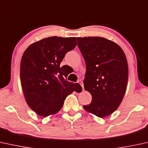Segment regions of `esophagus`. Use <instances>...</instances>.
Listing matches in <instances>:
<instances>
[{"label": "esophagus", "instance_id": "obj_1", "mask_svg": "<svg viewBox=\"0 0 148 148\" xmlns=\"http://www.w3.org/2000/svg\"><path fill=\"white\" fill-rule=\"evenodd\" d=\"M79 84H80L81 85V86L82 87V88H83V89H84V85H83V83L82 82V81H78V82H77Z\"/></svg>", "mask_w": 148, "mask_h": 148}]
</instances>
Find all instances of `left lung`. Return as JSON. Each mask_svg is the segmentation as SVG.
I'll list each match as a JSON object with an SVG mask.
<instances>
[{"mask_svg":"<svg viewBox=\"0 0 148 148\" xmlns=\"http://www.w3.org/2000/svg\"><path fill=\"white\" fill-rule=\"evenodd\" d=\"M77 41L86 64L84 87L92 96L91 103L83 108L101 118L108 116L118 108L127 88L125 53L117 43L103 37H77Z\"/></svg>","mask_w":148,"mask_h":148,"instance_id":"left-lung-1","label":"left lung"}]
</instances>
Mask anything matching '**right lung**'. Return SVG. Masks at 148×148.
Here are the masks:
<instances>
[{"mask_svg": "<svg viewBox=\"0 0 148 148\" xmlns=\"http://www.w3.org/2000/svg\"><path fill=\"white\" fill-rule=\"evenodd\" d=\"M76 45V37L55 36L33 42L23 53L20 67L23 95L29 108L40 116L58 113L68 95L82 91L79 83L67 81L69 70L60 65Z\"/></svg>", "mask_w": 148, "mask_h": 148, "instance_id": "1", "label": "right lung"}]
</instances>
